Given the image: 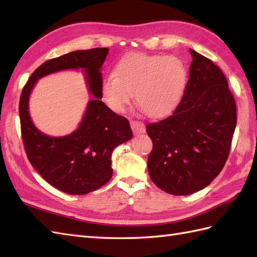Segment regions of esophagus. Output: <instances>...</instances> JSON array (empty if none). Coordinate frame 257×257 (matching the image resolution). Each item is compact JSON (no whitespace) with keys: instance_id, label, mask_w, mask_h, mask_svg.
<instances>
[{"instance_id":"34e87169","label":"esophagus","mask_w":257,"mask_h":257,"mask_svg":"<svg viewBox=\"0 0 257 257\" xmlns=\"http://www.w3.org/2000/svg\"><path fill=\"white\" fill-rule=\"evenodd\" d=\"M130 125L135 134H144L146 132L145 123L143 121H138V120H132L130 121Z\"/></svg>"}]
</instances>
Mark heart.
Listing matches in <instances>:
<instances>
[{
    "label": "heart",
    "instance_id": "b5f03b06",
    "mask_svg": "<svg viewBox=\"0 0 257 257\" xmlns=\"http://www.w3.org/2000/svg\"><path fill=\"white\" fill-rule=\"evenodd\" d=\"M188 80V70L176 56L135 53L123 57L114 74L102 83V96L117 112L124 111L133 99L147 116H167L181 101Z\"/></svg>",
    "mask_w": 257,
    "mask_h": 257
}]
</instances>
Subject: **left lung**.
Masks as SVG:
<instances>
[{
	"label": "left lung",
	"instance_id": "8db88e82",
	"mask_svg": "<svg viewBox=\"0 0 257 257\" xmlns=\"http://www.w3.org/2000/svg\"><path fill=\"white\" fill-rule=\"evenodd\" d=\"M189 80L171 116L147 124L149 176L158 188L187 195L207 187L227 160L236 127L235 100L222 70L193 50Z\"/></svg>",
	"mask_w": 257,
	"mask_h": 257
}]
</instances>
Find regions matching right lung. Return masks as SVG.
<instances>
[{
  "label": "right lung",
  "instance_id": "1",
  "mask_svg": "<svg viewBox=\"0 0 257 257\" xmlns=\"http://www.w3.org/2000/svg\"><path fill=\"white\" fill-rule=\"evenodd\" d=\"M107 47L76 51L48 59L31 75L20 98L21 133L26 156L35 170L54 188L68 194H86L106 184L112 177L111 154L133 138L127 118L110 110L102 97L100 67ZM83 68L90 91L95 96L87 106L80 127L68 136L50 138L32 124L28 98L38 78L64 69Z\"/></svg>",
  "mask_w": 257,
  "mask_h": 257
}]
</instances>
